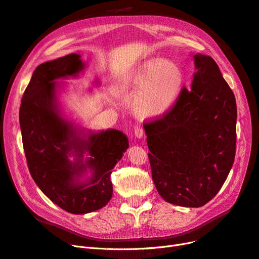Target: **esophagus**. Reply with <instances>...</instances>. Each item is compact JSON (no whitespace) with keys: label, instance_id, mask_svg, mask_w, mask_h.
Returning <instances> with one entry per match:
<instances>
[{"label":"esophagus","instance_id":"34e87169","mask_svg":"<svg viewBox=\"0 0 259 259\" xmlns=\"http://www.w3.org/2000/svg\"><path fill=\"white\" fill-rule=\"evenodd\" d=\"M134 134H135V136L138 137V138L144 137V135H145V130H144V127L142 126V125H140V124L135 125V127H134Z\"/></svg>","mask_w":259,"mask_h":259}]
</instances>
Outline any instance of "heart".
Instances as JSON below:
<instances>
[{
  "label": "heart",
  "instance_id": "obj_1",
  "mask_svg": "<svg viewBox=\"0 0 259 259\" xmlns=\"http://www.w3.org/2000/svg\"><path fill=\"white\" fill-rule=\"evenodd\" d=\"M184 85V72L176 62L161 58L143 62L132 77V88L139 93L136 112L143 117L166 113L178 99Z\"/></svg>",
  "mask_w": 259,
  "mask_h": 259
}]
</instances>
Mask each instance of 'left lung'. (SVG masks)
I'll list each match as a JSON object with an SVG mask.
<instances>
[{
  "mask_svg": "<svg viewBox=\"0 0 259 259\" xmlns=\"http://www.w3.org/2000/svg\"><path fill=\"white\" fill-rule=\"evenodd\" d=\"M197 72L174 106L145 125L153 183L171 204L200 207L228 177L236 155L237 104L215 60L194 55Z\"/></svg>",
  "mask_w": 259,
  "mask_h": 259,
  "instance_id": "obj_1",
  "label": "left lung"
}]
</instances>
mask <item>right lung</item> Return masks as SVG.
<instances>
[{"label":"right lung","mask_w":259,"mask_h":259,"mask_svg":"<svg viewBox=\"0 0 259 259\" xmlns=\"http://www.w3.org/2000/svg\"><path fill=\"white\" fill-rule=\"evenodd\" d=\"M84 68L80 55L70 54L36 67L21 98L19 122L28 168L35 184L55 204L71 214H86L108 204L112 197L110 175L128 148L122 132L103 131L88 139L76 135L72 124L55 106V80L76 75ZM75 152L77 161L67 156ZM91 156L82 163V153ZM86 168L89 181H80Z\"/></svg>","instance_id":"obj_1"}]
</instances>
